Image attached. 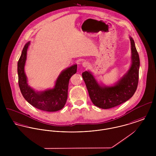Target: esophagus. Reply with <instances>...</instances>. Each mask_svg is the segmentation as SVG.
<instances>
[{
  "mask_svg": "<svg viewBox=\"0 0 156 156\" xmlns=\"http://www.w3.org/2000/svg\"><path fill=\"white\" fill-rule=\"evenodd\" d=\"M82 66L83 67H87L89 66V63L85 61L82 62Z\"/></svg>",
  "mask_w": 156,
  "mask_h": 156,
  "instance_id": "esophagus-1",
  "label": "esophagus"
}]
</instances>
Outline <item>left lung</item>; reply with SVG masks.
<instances>
[{
  "label": "left lung",
  "mask_w": 156,
  "mask_h": 156,
  "mask_svg": "<svg viewBox=\"0 0 156 156\" xmlns=\"http://www.w3.org/2000/svg\"><path fill=\"white\" fill-rule=\"evenodd\" d=\"M132 64L127 72L113 86L100 85L89 71L82 73L89 97L93 104L101 109L116 107L129 100L136 92L139 80V56L133 38L130 37Z\"/></svg>",
  "instance_id": "obj_1"
}]
</instances>
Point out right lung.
<instances>
[{"label": "right lung", "mask_w": 156, "mask_h": 156, "mask_svg": "<svg viewBox=\"0 0 156 156\" xmlns=\"http://www.w3.org/2000/svg\"><path fill=\"white\" fill-rule=\"evenodd\" d=\"M29 44L30 42H27L24 46L17 64L19 85L23 96L29 104L40 110L46 112L59 111L66 103L69 80L77 71V64L67 68L60 73L53 88L35 91L28 85L24 72L27 51Z\"/></svg>", "instance_id": "add662e5"}]
</instances>
